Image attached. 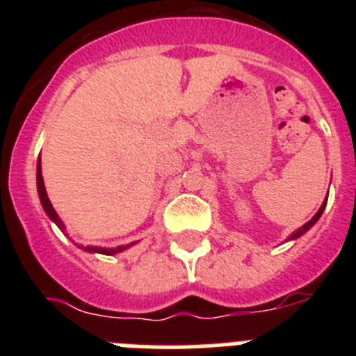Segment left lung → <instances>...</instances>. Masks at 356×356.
Wrapping results in <instances>:
<instances>
[{
	"label": "left lung",
	"instance_id": "left-lung-1",
	"mask_svg": "<svg viewBox=\"0 0 356 356\" xmlns=\"http://www.w3.org/2000/svg\"><path fill=\"white\" fill-rule=\"evenodd\" d=\"M325 207H326V200H325V201H323V205H321V209H319V210H317V213H316V216H314V217H312V219H310V221H308V222H305V225H303V226H301V228H300V229H296L294 234H292V235H291V238H298V237H301V235H303V234H305V232H308V229L312 228V226H314V225H316V222H317V219H319V217H321V213L325 212Z\"/></svg>",
	"mask_w": 356,
	"mask_h": 356
}]
</instances>
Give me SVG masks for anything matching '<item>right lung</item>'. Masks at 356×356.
<instances>
[{
  "label": "right lung",
  "instance_id": "obj_1",
  "mask_svg": "<svg viewBox=\"0 0 356 356\" xmlns=\"http://www.w3.org/2000/svg\"><path fill=\"white\" fill-rule=\"evenodd\" d=\"M37 188H39V197H40V203H42V209L46 210V213L49 216V219H51L53 222H56V226L64 232L65 226L64 222L60 221V217H58V213L55 212V209L51 207V203H49V197L48 194H46V187H44V180H42V175H40V159H39V163H37ZM134 244V242H131ZM130 246V244H128ZM128 246H119V248H114V250H106V248H90L87 246L85 248V251H96V253H103V254H114V253H119V251L127 250Z\"/></svg>",
  "mask_w": 356,
  "mask_h": 356
}]
</instances>
